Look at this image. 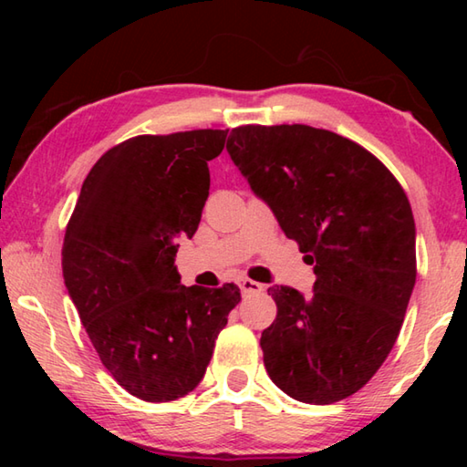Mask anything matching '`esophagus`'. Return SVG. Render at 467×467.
Returning <instances> with one entry per match:
<instances>
[{
	"label": "esophagus",
	"mask_w": 467,
	"mask_h": 467,
	"mask_svg": "<svg viewBox=\"0 0 467 467\" xmlns=\"http://www.w3.org/2000/svg\"><path fill=\"white\" fill-rule=\"evenodd\" d=\"M239 286H241L244 296L259 295V292H264V284H259V282H255V280H249V278L239 280Z\"/></svg>",
	"instance_id": "34e87169"
}]
</instances>
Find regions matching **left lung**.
<instances>
[{
  "label": "left lung",
  "mask_w": 467,
  "mask_h": 467,
  "mask_svg": "<svg viewBox=\"0 0 467 467\" xmlns=\"http://www.w3.org/2000/svg\"><path fill=\"white\" fill-rule=\"evenodd\" d=\"M226 150L313 265L303 296L272 286L264 365L290 398L326 406L365 387L400 336L416 282V228L391 171L311 125H241Z\"/></svg>",
  "instance_id": "obj_1"
}]
</instances>
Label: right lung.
<instances>
[{
	"label": "right lung",
	"instance_id": "obj_1",
	"mask_svg": "<svg viewBox=\"0 0 467 467\" xmlns=\"http://www.w3.org/2000/svg\"><path fill=\"white\" fill-rule=\"evenodd\" d=\"M228 130L136 136L84 179L61 249L63 280L105 368L144 401L193 391L210 365L236 284L183 286L179 236H193L210 193L208 161Z\"/></svg>",
	"mask_w": 467,
	"mask_h": 467
}]
</instances>
